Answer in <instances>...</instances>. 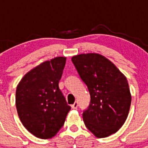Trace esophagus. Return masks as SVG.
Wrapping results in <instances>:
<instances>
[{
    "label": "esophagus",
    "instance_id": "1",
    "mask_svg": "<svg viewBox=\"0 0 148 148\" xmlns=\"http://www.w3.org/2000/svg\"><path fill=\"white\" fill-rule=\"evenodd\" d=\"M77 106H78V103H77V102H74L73 104L71 105V108L72 109H77Z\"/></svg>",
    "mask_w": 148,
    "mask_h": 148
}]
</instances>
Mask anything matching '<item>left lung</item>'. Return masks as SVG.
I'll use <instances>...</instances> for the list:
<instances>
[{"instance_id": "1", "label": "left lung", "mask_w": 148, "mask_h": 148, "mask_svg": "<svg viewBox=\"0 0 148 148\" xmlns=\"http://www.w3.org/2000/svg\"><path fill=\"white\" fill-rule=\"evenodd\" d=\"M71 60L90 95V106L83 113L85 126L99 138L116 133L124 124L131 107L126 77L99 53H81Z\"/></svg>"}]
</instances>
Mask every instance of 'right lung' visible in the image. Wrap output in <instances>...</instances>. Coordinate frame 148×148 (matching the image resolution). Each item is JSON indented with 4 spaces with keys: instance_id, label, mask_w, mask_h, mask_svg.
<instances>
[{
    "instance_id": "obj_1",
    "label": "right lung",
    "mask_w": 148,
    "mask_h": 148,
    "mask_svg": "<svg viewBox=\"0 0 148 148\" xmlns=\"http://www.w3.org/2000/svg\"><path fill=\"white\" fill-rule=\"evenodd\" d=\"M66 59L56 57L44 61L30 70L17 86L16 108L20 120L38 138L55 136L71 110L58 86Z\"/></svg>"
}]
</instances>
